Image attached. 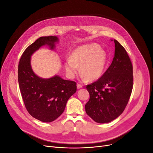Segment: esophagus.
Instances as JSON below:
<instances>
[{"instance_id": "esophagus-1", "label": "esophagus", "mask_w": 153, "mask_h": 153, "mask_svg": "<svg viewBox=\"0 0 153 153\" xmlns=\"http://www.w3.org/2000/svg\"><path fill=\"white\" fill-rule=\"evenodd\" d=\"M82 87V85H81L80 84H77V89H81Z\"/></svg>"}]
</instances>
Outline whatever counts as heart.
<instances>
[{"instance_id": "1", "label": "heart", "mask_w": 153, "mask_h": 153, "mask_svg": "<svg viewBox=\"0 0 153 153\" xmlns=\"http://www.w3.org/2000/svg\"><path fill=\"white\" fill-rule=\"evenodd\" d=\"M107 63L105 51L95 44L79 46L71 54L70 59L64 64L66 71L70 77H74L80 68V73L84 79L95 81L103 73Z\"/></svg>"}]
</instances>
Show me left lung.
I'll return each mask as SVG.
<instances>
[{
  "label": "left lung",
  "mask_w": 153,
  "mask_h": 153,
  "mask_svg": "<svg viewBox=\"0 0 153 153\" xmlns=\"http://www.w3.org/2000/svg\"><path fill=\"white\" fill-rule=\"evenodd\" d=\"M111 65L95 82L87 85L90 99L85 105L87 114L95 122L109 123L121 115L133 86V66L126 51L116 39Z\"/></svg>",
  "instance_id": "1"
}]
</instances>
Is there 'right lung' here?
<instances>
[{
  "label": "right lung",
  "mask_w": 153,
  "mask_h": 153,
  "mask_svg": "<svg viewBox=\"0 0 153 153\" xmlns=\"http://www.w3.org/2000/svg\"><path fill=\"white\" fill-rule=\"evenodd\" d=\"M58 38L54 36L37 39L24 51L18 67V81L22 97L28 113L43 122H51L65 109L66 103L77 91L76 82L55 76L50 79L37 76L30 64L31 56L45 45L54 49Z\"/></svg>",
  "instance_id": "1"
}]
</instances>
